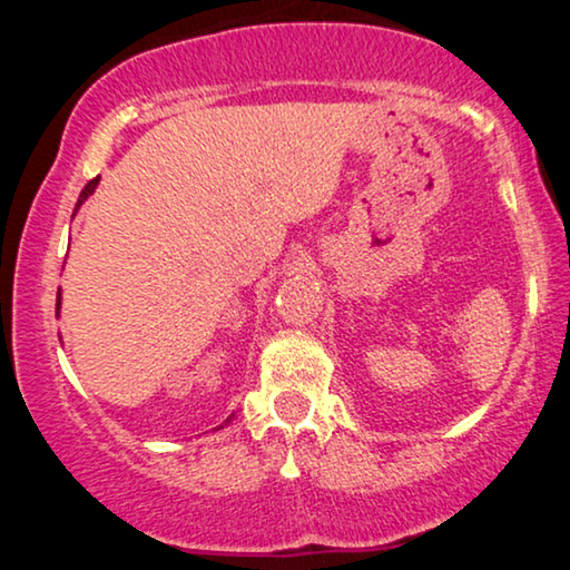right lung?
Wrapping results in <instances>:
<instances>
[{"mask_svg": "<svg viewBox=\"0 0 570 570\" xmlns=\"http://www.w3.org/2000/svg\"><path fill=\"white\" fill-rule=\"evenodd\" d=\"M98 181H100V176H96V178H92V181H88V184H85V189L80 191V199H77V207H75V213H77V209H80L82 205H85V199H88L90 197V194L92 191H96V186H98ZM59 308H61V291H59V295H57V314H59ZM233 417V415H230ZM230 417L228 420H225V423H230ZM223 428V425H220Z\"/></svg>", "mask_w": 570, "mask_h": 570, "instance_id": "obj_1", "label": "right lung"}]
</instances>
